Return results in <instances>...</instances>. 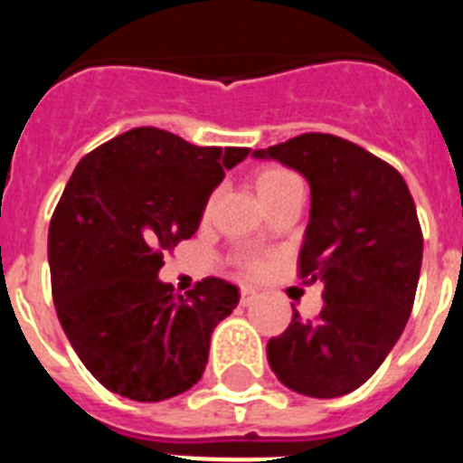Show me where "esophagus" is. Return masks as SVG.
Listing matches in <instances>:
<instances>
[{"label": "esophagus", "mask_w": 463, "mask_h": 463, "mask_svg": "<svg viewBox=\"0 0 463 463\" xmlns=\"http://www.w3.org/2000/svg\"><path fill=\"white\" fill-rule=\"evenodd\" d=\"M240 296H242V303L250 305L254 300V296H257V290L252 286H240Z\"/></svg>", "instance_id": "1"}]
</instances>
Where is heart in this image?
Instances as JSON below:
<instances>
[{
	"mask_svg": "<svg viewBox=\"0 0 463 463\" xmlns=\"http://www.w3.org/2000/svg\"><path fill=\"white\" fill-rule=\"evenodd\" d=\"M296 184H300L298 175L290 173L288 167L281 165H264L261 170H257V175H254V187H257V194H260L261 203H269L271 199H276V196H281L283 192H288L290 187H296ZM211 203H213V196L206 202L203 213H209ZM245 267L250 269V271H257L261 264L260 260H247Z\"/></svg>",
	"mask_w": 463,
	"mask_h": 463,
	"instance_id": "1",
	"label": "heart"
}]
</instances>
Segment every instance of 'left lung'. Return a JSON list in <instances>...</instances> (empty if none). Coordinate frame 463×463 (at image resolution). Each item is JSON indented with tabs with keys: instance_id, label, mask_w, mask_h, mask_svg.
I'll return each instance as SVG.
<instances>
[{
	"instance_id": "left-lung-1",
	"label": "left lung",
	"mask_w": 463,
	"mask_h": 463,
	"mask_svg": "<svg viewBox=\"0 0 463 463\" xmlns=\"http://www.w3.org/2000/svg\"><path fill=\"white\" fill-rule=\"evenodd\" d=\"M305 175L309 223L300 279L324 283L317 319L267 344L269 365L298 394L344 396L365 384L402 336L416 298L423 232L396 167L334 134L307 132L254 151Z\"/></svg>"
}]
</instances>
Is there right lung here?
<instances>
[{
    "mask_svg": "<svg viewBox=\"0 0 463 463\" xmlns=\"http://www.w3.org/2000/svg\"><path fill=\"white\" fill-rule=\"evenodd\" d=\"M247 154L139 127L74 167L47 235L52 300L69 344L105 389L163 402L202 380L211 334L240 293L209 276L177 296L158 271Z\"/></svg>",
    "mask_w": 463,
    "mask_h": 463,
    "instance_id": "obj_1",
    "label": "right lung"
}]
</instances>
